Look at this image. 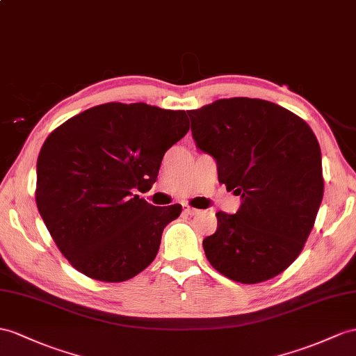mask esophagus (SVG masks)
Returning <instances> with one entry per match:
<instances>
[{"label": "esophagus", "instance_id": "obj_1", "mask_svg": "<svg viewBox=\"0 0 356 356\" xmlns=\"http://www.w3.org/2000/svg\"><path fill=\"white\" fill-rule=\"evenodd\" d=\"M183 211L187 216H196L199 213V210H196V208H192L190 205H183Z\"/></svg>", "mask_w": 356, "mask_h": 356}]
</instances>
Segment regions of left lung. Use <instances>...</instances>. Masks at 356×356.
I'll use <instances>...</instances> for the list:
<instances>
[{
  "label": "left lung",
  "instance_id": "1",
  "mask_svg": "<svg viewBox=\"0 0 356 356\" xmlns=\"http://www.w3.org/2000/svg\"><path fill=\"white\" fill-rule=\"evenodd\" d=\"M196 148L240 196L202 246L227 278L257 284L284 272L305 245L323 197L322 152L307 122L278 104L219 99L187 111Z\"/></svg>",
  "mask_w": 356,
  "mask_h": 356
}]
</instances>
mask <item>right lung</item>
I'll list each match as a JSON object with an SVG mask.
<instances>
[{"instance_id":"1","label":"right lung","mask_w":356,"mask_h":356,"mask_svg":"<svg viewBox=\"0 0 356 356\" xmlns=\"http://www.w3.org/2000/svg\"><path fill=\"white\" fill-rule=\"evenodd\" d=\"M188 128L184 110L108 102L48 136L38 159L36 204L78 272L120 282L154 261L163 229L183 208L154 207L134 193L152 187L164 152Z\"/></svg>"}]
</instances>
